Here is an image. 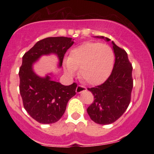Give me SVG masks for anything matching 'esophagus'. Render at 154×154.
Returning a JSON list of instances; mask_svg holds the SVG:
<instances>
[{
	"label": "esophagus",
	"mask_w": 154,
	"mask_h": 154,
	"mask_svg": "<svg viewBox=\"0 0 154 154\" xmlns=\"http://www.w3.org/2000/svg\"><path fill=\"white\" fill-rule=\"evenodd\" d=\"M86 91H87V88L82 85H78L77 87V88H76V92H77V93H81L82 92H84Z\"/></svg>",
	"instance_id": "esophagus-1"
}]
</instances>
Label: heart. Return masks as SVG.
Returning a JSON list of instances; mask_svg holds the SVG:
<instances>
[{"label": "heart", "mask_w": 154, "mask_h": 154, "mask_svg": "<svg viewBox=\"0 0 154 154\" xmlns=\"http://www.w3.org/2000/svg\"><path fill=\"white\" fill-rule=\"evenodd\" d=\"M114 53L111 47L100 43L87 42L70 51L63 61L65 71L70 77L79 69L80 79L92 85L105 82L112 71Z\"/></svg>", "instance_id": "b5f03b06"}]
</instances>
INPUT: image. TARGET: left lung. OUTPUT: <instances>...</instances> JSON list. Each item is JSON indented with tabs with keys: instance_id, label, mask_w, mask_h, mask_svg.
I'll use <instances>...</instances> for the list:
<instances>
[{
	"instance_id": "8db88e82",
	"label": "left lung",
	"mask_w": 154,
	"mask_h": 154,
	"mask_svg": "<svg viewBox=\"0 0 154 154\" xmlns=\"http://www.w3.org/2000/svg\"><path fill=\"white\" fill-rule=\"evenodd\" d=\"M97 38L110 40L103 36ZM111 43L115 55L112 72L103 84L88 88L94 95V101L87 109L88 114L99 125H109L122 115L130 103L133 88L132 66L128 54L113 41Z\"/></svg>"
}]
</instances>
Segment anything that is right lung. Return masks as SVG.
<instances>
[{
	"instance_id": "1",
	"label": "right lung",
	"mask_w": 154,
	"mask_h": 154,
	"mask_svg": "<svg viewBox=\"0 0 154 154\" xmlns=\"http://www.w3.org/2000/svg\"><path fill=\"white\" fill-rule=\"evenodd\" d=\"M73 43L71 38L51 37L37 42L23 56L19 72V92L25 110L39 123L52 124L61 119L68 101L76 94L77 84L65 86L48 75L39 77L33 71V63L43 55L54 54L61 66L64 54Z\"/></svg>"
}]
</instances>
